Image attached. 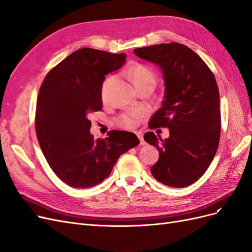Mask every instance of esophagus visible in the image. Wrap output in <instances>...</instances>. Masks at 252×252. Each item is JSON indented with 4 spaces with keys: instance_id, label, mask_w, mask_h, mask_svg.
<instances>
[{
    "instance_id": "esophagus-1",
    "label": "esophagus",
    "mask_w": 252,
    "mask_h": 252,
    "mask_svg": "<svg viewBox=\"0 0 252 252\" xmlns=\"http://www.w3.org/2000/svg\"><path fill=\"white\" fill-rule=\"evenodd\" d=\"M136 135H138V138H139V140H140V144H141V145H145V141H144V139H143V134H142L141 132H136Z\"/></svg>"
}]
</instances>
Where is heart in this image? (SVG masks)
<instances>
[{
  "label": "heart",
  "instance_id": "obj_1",
  "mask_svg": "<svg viewBox=\"0 0 252 252\" xmlns=\"http://www.w3.org/2000/svg\"><path fill=\"white\" fill-rule=\"evenodd\" d=\"M129 77H130L133 85L136 86H140L143 85V84H156V77L154 72H152L148 67L144 66V65H140V64H136L134 66H132L130 69L128 71ZM108 81H106L104 83V86H103V96L105 95V87H106V84H107ZM119 124L127 129H131L134 128L138 124V117L134 116V114H124V116H122L119 119Z\"/></svg>",
  "mask_w": 252,
  "mask_h": 252
}]
</instances>
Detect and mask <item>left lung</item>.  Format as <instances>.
I'll use <instances>...</instances> for the list:
<instances>
[{"mask_svg":"<svg viewBox=\"0 0 252 252\" xmlns=\"http://www.w3.org/2000/svg\"><path fill=\"white\" fill-rule=\"evenodd\" d=\"M154 63L164 80V100L149 128L167 127L169 136L146 132L144 140L158 150L150 171L162 184L182 188L193 184L207 170L220 133V94L215 75L185 45L168 43L133 50Z\"/></svg>","mask_w":252,"mask_h":252,"instance_id":"1","label":"left lung"}]
</instances>
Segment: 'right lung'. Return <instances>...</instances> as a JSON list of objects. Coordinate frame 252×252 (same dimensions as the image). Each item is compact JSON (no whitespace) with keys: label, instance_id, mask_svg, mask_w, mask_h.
<instances>
[{"label":"right lung","instance_id":"add662e5","mask_svg":"<svg viewBox=\"0 0 252 252\" xmlns=\"http://www.w3.org/2000/svg\"><path fill=\"white\" fill-rule=\"evenodd\" d=\"M125 63V53L82 48L50 70L40 88L37 141L53 172L73 188L101 184L120 156L140 144L132 132L112 130L96 140L89 132L90 113L103 107L105 75Z\"/></svg>","mask_w":252,"mask_h":252}]
</instances>
